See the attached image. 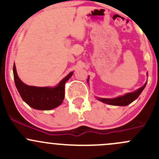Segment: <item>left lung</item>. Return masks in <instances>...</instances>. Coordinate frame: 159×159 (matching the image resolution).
<instances>
[{
  "mask_svg": "<svg viewBox=\"0 0 159 159\" xmlns=\"http://www.w3.org/2000/svg\"><path fill=\"white\" fill-rule=\"evenodd\" d=\"M89 77L88 78V82H89ZM145 85H146V83L142 88L136 90L134 92L127 93L125 95L119 96V97L115 98H96L98 101H100V102L108 104V105H116V106H126V105H129L130 103L134 102L135 99L139 98L142 91L145 89Z\"/></svg>",
  "mask_w": 159,
  "mask_h": 159,
  "instance_id": "obj_1",
  "label": "left lung"
}]
</instances>
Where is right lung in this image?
<instances>
[{
  "instance_id": "right-lung-1",
  "label": "right lung",
  "mask_w": 159,
  "mask_h": 159,
  "mask_svg": "<svg viewBox=\"0 0 159 159\" xmlns=\"http://www.w3.org/2000/svg\"><path fill=\"white\" fill-rule=\"evenodd\" d=\"M14 79L20 97L30 107L37 110H51L57 108L65 98V82L72 76L70 72L55 87H35L22 82L17 74L16 66L13 67Z\"/></svg>"
}]
</instances>
